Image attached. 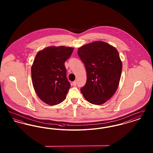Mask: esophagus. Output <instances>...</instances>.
I'll return each mask as SVG.
<instances>
[{
	"mask_svg": "<svg viewBox=\"0 0 153 153\" xmlns=\"http://www.w3.org/2000/svg\"><path fill=\"white\" fill-rule=\"evenodd\" d=\"M76 84H77V81H74L73 82V83H72L73 86H76Z\"/></svg>",
	"mask_w": 153,
	"mask_h": 153,
	"instance_id": "esophagus-1",
	"label": "esophagus"
}]
</instances>
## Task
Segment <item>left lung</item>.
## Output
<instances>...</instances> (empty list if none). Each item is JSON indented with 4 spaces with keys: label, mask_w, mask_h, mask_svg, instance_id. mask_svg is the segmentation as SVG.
<instances>
[{
    "label": "left lung",
    "mask_w": 153,
    "mask_h": 153,
    "mask_svg": "<svg viewBox=\"0 0 153 153\" xmlns=\"http://www.w3.org/2000/svg\"><path fill=\"white\" fill-rule=\"evenodd\" d=\"M77 53L87 72V82L81 92L90 103L102 104L114 95L119 84L122 62L119 53L101 41L82 46Z\"/></svg>",
    "instance_id": "1"
}]
</instances>
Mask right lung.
<instances>
[{
  "mask_svg": "<svg viewBox=\"0 0 153 153\" xmlns=\"http://www.w3.org/2000/svg\"><path fill=\"white\" fill-rule=\"evenodd\" d=\"M73 50L64 46H49L36 56L31 69L33 85L37 96L47 104L55 105L65 99L71 85L64 63Z\"/></svg>",
  "mask_w": 153,
  "mask_h": 153,
  "instance_id": "obj_1",
  "label": "right lung"
}]
</instances>
